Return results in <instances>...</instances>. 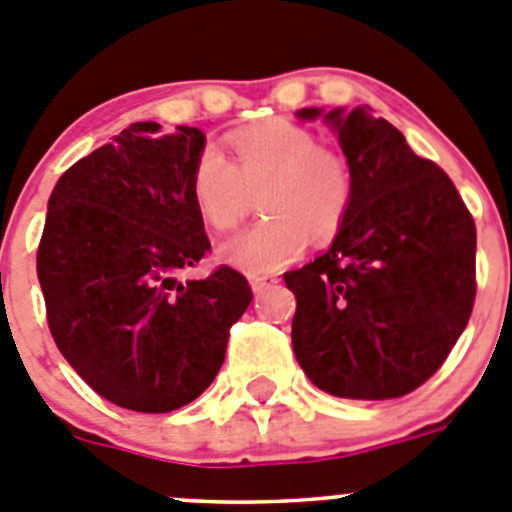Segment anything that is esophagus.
Masks as SVG:
<instances>
[{
	"mask_svg": "<svg viewBox=\"0 0 512 512\" xmlns=\"http://www.w3.org/2000/svg\"><path fill=\"white\" fill-rule=\"evenodd\" d=\"M275 283H278V275H250V285L255 293H260V290L270 288Z\"/></svg>",
	"mask_w": 512,
	"mask_h": 512,
	"instance_id": "34e87169",
	"label": "esophagus"
}]
</instances>
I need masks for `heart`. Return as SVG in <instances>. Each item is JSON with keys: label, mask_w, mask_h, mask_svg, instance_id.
<instances>
[{"label": "heart", "mask_w": 512, "mask_h": 512, "mask_svg": "<svg viewBox=\"0 0 512 512\" xmlns=\"http://www.w3.org/2000/svg\"><path fill=\"white\" fill-rule=\"evenodd\" d=\"M232 163L206 147L191 170V199L216 232L245 222L260 193L265 219L222 245L229 265L250 275L275 273L313 242H329L347 222L354 183L342 153L285 119L229 135Z\"/></svg>", "instance_id": "heart-1"}]
</instances>
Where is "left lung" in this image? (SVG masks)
<instances>
[{"label": "left lung", "instance_id": "1", "mask_svg": "<svg viewBox=\"0 0 512 512\" xmlns=\"http://www.w3.org/2000/svg\"><path fill=\"white\" fill-rule=\"evenodd\" d=\"M324 119L339 132L354 196L329 252L283 275L296 296L293 352L329 395L400 398L444 365L467 326L474 219L451 178L388 119L370 107Z\"/></svg>", "mask_w": 512, "mask_h": 512}]
</instances>
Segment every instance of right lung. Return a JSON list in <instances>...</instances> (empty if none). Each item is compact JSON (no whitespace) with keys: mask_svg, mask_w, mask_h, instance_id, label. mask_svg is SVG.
<instances>
[{"mask_svg":"<svg viewBox=\"0 0 512 512\" xmlns=\"http://www.w3.org/2000/svg\"><path fill=\"white\" fill-rule=\"evenodd\" d=\"M204 132L135 122L55 183L38 247L48 326L68 365L109 403L170 413L224 362L252 288L229 265L178 273L211 250L191 199Z\"/></svg>","mask_w":512,"mask_h":512,"instance_id":"right-lung-1","label":"right lung"}]
</instances>
